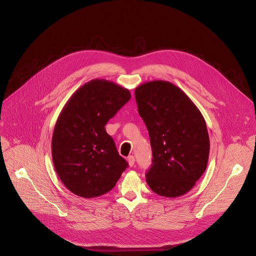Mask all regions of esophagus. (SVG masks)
I'll return each instance as SVG.
<instances>
[{"instance_id": "esophagus-1", "label": "esophagus", "mask_w": 256, "mask_h": 256, "mask_svg": "<svg viewBox=\"0 0 256 256\" xmlns=\"http://www.w3.org/2000/svg\"><path fill=\"white\" fill-rule=\"evenodd\" d=\"M128 166H130V167L135 165V156H130L128 158Z\"/></svg>"}]
</instances>
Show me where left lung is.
Segmentation results:
<instances>
[{"mask_svg":"<svg viewBox=\"0 0 256 256\" xmlns=\"http://www.w3.org/2000/svg\"><path fill=\"white\" fill-rule=\"evenodd\" d=\"M135 96L154 156L146 182L160 196L184 195L208 166L210 138L206 120L191 98L168 80L143 83L135 89Z\"/></svg>","mask_w":256,"mask_h":256,"instance_id":"left-lung-1","label":"left lung"}]
</instances>
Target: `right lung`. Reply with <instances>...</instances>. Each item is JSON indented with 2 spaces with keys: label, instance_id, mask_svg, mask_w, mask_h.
Masks as SVG:
<instances>
[{
  "label": "right lung",
  "instance_id": "add662e5",
  "mask_svg": "<svg viewBox=\"0 0 256 256\" xmlns=\"http://www.w3.org/2000/svg\"><path fill=\"white\" fill-rule=\"evenodd\" d=\"M130 100V92L111 80L80 86L56 121L52 158L63 184L83 198L102 196L115 186L128 167L104 126Z\"/></svg>",
  "mask_w": 256,
  "mask_h": 256
}]
</instances>
